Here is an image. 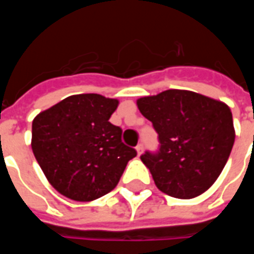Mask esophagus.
<instances>
[{
    "mask_svg": "<svg viewBox=\"0 0 254 254\" xmlns=\"http://www.w3.org/2000/svg\"><path fill=\"white\" fill-rule=\"evenodd\" d=\"M143 149H144L143 144H138L137 147H136V151H137V155H138V156H140V155L143 154Z\"/></svg>",
    "mask_w": 254,
    "mask_h": 254,
    "instance_id": "obj_1",
    "label": "esophagus"
}]
</instances>
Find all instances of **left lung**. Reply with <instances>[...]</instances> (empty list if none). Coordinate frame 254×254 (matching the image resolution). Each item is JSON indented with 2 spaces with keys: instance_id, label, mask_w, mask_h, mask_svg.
Returning a JSON list of instances; mask_svg holds the SVG:
<instances>
[{
  "instance_id": "8db88e82",
  "label": "left lung",
  "mask_w": 254,
  "mask_h": 254,
  "mask_svg": "<svg viewBox=\"0 0 254 254\" xmlns=\"http://www.w3.org/2000/svg\"><path fill=\"white\" fill-rule=\"evenodd\" d=\"M137 107L159 138L158 152L141 155L158 189L193 198L212 187L234 145L229 106L191 91L167 89L140 98Z\"/></svg>"
}]
</instances>
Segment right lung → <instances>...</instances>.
<instances>
[{"label": "right lung", "instance_id": "right-lung-1", "mask_svg": "<svg viewBox=\"0 0 254 254\" xmlns=\"http://www.w3.org/2000/svg\"><path fill=\"white\" fill-rule=\"evenodd\" d=\"M118 100L99 94L67 96L32 121L31 147L47 181L74 201H92L120 182L136 149L113 125Z\"/></svg>", "mask_w": 254, "mask_h": 254}]
</instances>
